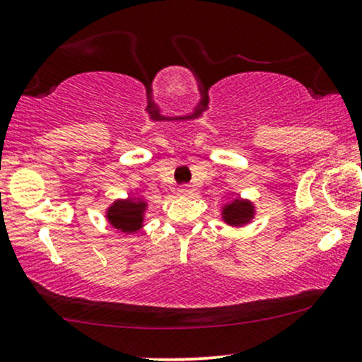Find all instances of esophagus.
<instances>
[{"mask_svg": "<svg viewBox=\"0 0 362 362\" xmlns=\"http://www.w3.org/2000/svg\"><path fill=\"white\" fill-rule=\"evenodd\" d=\"M192 192H194V190L190 189L189 185H182L180 189H178V194L184 195V197H189V195H192Z\"/></svg>", "mask_w": 362, "mask_h": 362, "instance_id": "obj_1", "label": "esophagus"}]
</instances>
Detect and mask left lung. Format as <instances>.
Here are the masks:
<instances>
[{
  "instance_id": "1",
  "label": "left lung",
  "mask_w": 362,
  "mask_h": 362,
  "mask_svg": "<svg viewBox=\"0 0 362 362\" xmlns=\"http://www.w3.org/2000/svg\"><path fill=\"white\" fill-rule=\"evenodd\" d=\"M256 216V207L251 200L241 199L238 195L228 204H223L221 207V219L230 228H243V226L250 224Z\"/></svg>"
}]
</instances>
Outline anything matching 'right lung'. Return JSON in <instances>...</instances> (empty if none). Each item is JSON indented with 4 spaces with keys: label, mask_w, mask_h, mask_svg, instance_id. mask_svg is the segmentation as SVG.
I'll return each mask as SVG.
<instances>
[{
    "label": "right lung",
    "mask_w": 362,
    "mask_h": 362,
    "mask_svg": "<svg viewBox=\"0 0 362 362\" xmlns=\"http://www.w3.org/2000/svg\"><path fill=\"white\" fill-rule=\"evenodd\" d=\"M148 211V204L143 197L128 195L126 199H116L106 209V219L110 226L124 234H134L143 228V221Z\"/></svg>",
    "instance_id": "obj_1"
}]
</instances>
